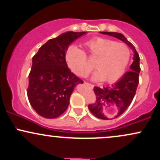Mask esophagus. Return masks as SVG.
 Masks as SVG:
<instances>
[{
  "instance_id": "obj_1",
  "label": "esophagus",
  "mask_w": 160,
  "mask_h": 160,
  "mask_svg": "<svg viewBox=\"0 0 160 160\" xmlns=\"http://www.w3.org/2000/svg\"><path fill=\"white\" fill-rule=\"evenodd\" d=\"M84 84H85L86 86H87L88 87H89V88H90V89H93V87H94V86H93L92 84H90V83H89V82H84Z\"/></svg>"
}]
</instances>
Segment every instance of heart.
<instances>
[{
    "label": "heart",
    "mask_w": 160,
    "mask_h": 160,
    "mask_svg": "<svg viewBox=\"0 0 160 160\" xmlns=\"http://www.w3.org/2000/svg\"><path fill=\"white\" fill-rule=\"evenodd\" d=\"M85 52L71 45L65 52V61L70 69L78 76H84L91 67L87 65L85 55L95 58L96 70L92 80L113 82L122 77L130 58V51L123 43L108 38H95L83 43Z\"/></svg>",
    "instance_id": "obj_1"
}]
</instances>
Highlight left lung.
Wrapping results in <instances>:
<instances>
[{
    "label": "left lung",
    "mask_w": 160,
    "mask_h": 160,
    "mask_svg": "<svg viewBox=\"0 0 160 160\" xmlns=\"http://www.w3.org/2000/svg\"><path fill=\"white\" fill-rule=\"evenodd\" d=\"M102 34L114 37L124 42L133 51V62L130 66V71L126 72L114 84L111 86L100 88L94 87L96 101L94 104L88 105L89 111L95 117L102 120H109L104 113L105 109H111L115 112V117L122 114L130 105L135 95L141 68L139 65L140 58L132 43L125 38L123 34L117 32H100Z\"/></svg>",
    "instance_id": "8db88e82"
}]
</instances>
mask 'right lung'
Returning a JSON list of instances; mask_svg holds the SVG:
<instances>
[{"label":"right lung","mask_w":160,"mask_h":160,"mask_svg":"<svg viewBox=\"0 0 160 160\" xmlns=\"http://www.w3.org/2000/svg\"><path fill=\"white\" fill-rule=\"evenodd\" d=\"M86 32H68L49 40L32 58L27 94L32 107L41 117L53 119L67 110L75 86L83 82L65 61L69 45Z\"/></svg>","instance_id":"right-lung-1"}]
</instances>
